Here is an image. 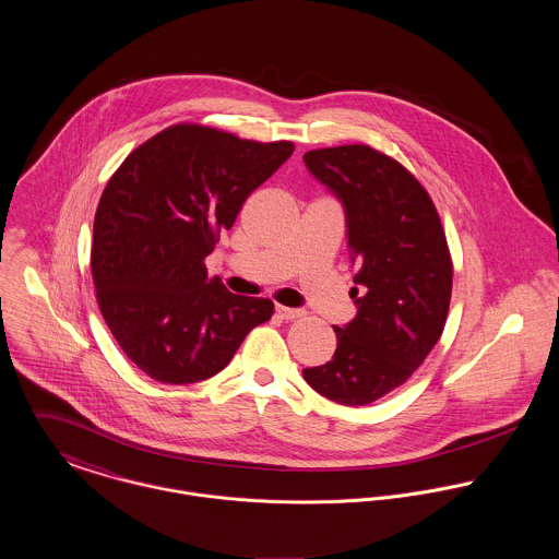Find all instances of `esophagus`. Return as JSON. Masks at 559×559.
Returning a JSON list of instances; mask_svg holds the SVG:
<instances>
[{"mask_svg": "<svg viewBox=\"0 0 559 559\" xmlns=\"http://www.w3.org/2000/svg\"><path fill=\"white\" fill-rule=\"evenodd\" d=\"M276 314L285 321H294V319H300L304 314V310L300 308H287V306H276Z\"/></svg>", "mask_w": 559, "mask_h": 559, "instance_id": "34e87169", "label": "esophagus"}]
</instances>
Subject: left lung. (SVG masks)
<instances>
[{"label": "left lung", "instance_id": "1", "mask_svg": "<svg viewBox=\"0 0 559 559\" xmlns=\"http://www.w3.org/2000/svg\"><path fill=\"white\" fill-rule=\"evenodd\" d=\"M304 164L343 202L361 287L350 289L357 317L334 328V357L304 379L338 404L364 406L404 385L442 336L453 261L428 191L393 157L343 144L308 151Z\"/></svg>", "mask_w": 559, "mask_h": 559}]
</instances>
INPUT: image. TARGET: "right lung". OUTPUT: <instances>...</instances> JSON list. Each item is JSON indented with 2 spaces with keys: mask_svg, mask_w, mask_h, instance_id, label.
Returning a JSON list of instances; mask_svg holds the SVG:
<instances>
[{
  "mask_svg": "<svg viewBox=\"0 0 559 559\" xmlns=\"http://www.w3.org/2000/svg\"><path fill=\"white\" fill-rule=\"evenodd\" d=\"M294 148L178 123L110 176L93 221L91 274L115 341L151 379L187 385L215 377L272 317V300L227 292L209 278L204 259Z\"/></svg>",
  "mask_w": 559,
  "mask_h": 559,
  "instance_id": "1",
  "label": "right lung"
}]
</instances>
